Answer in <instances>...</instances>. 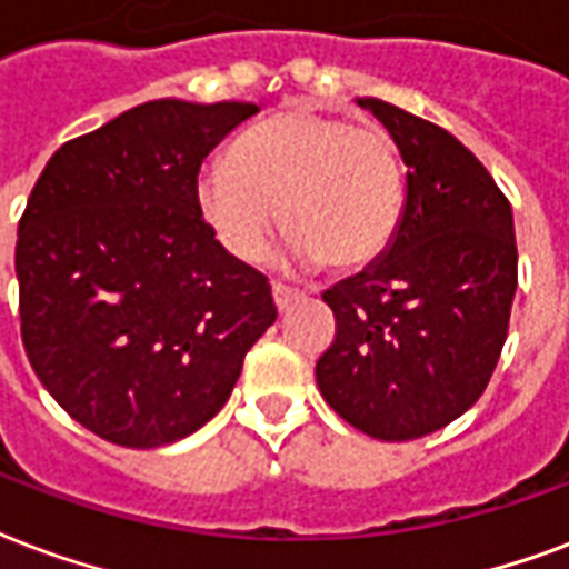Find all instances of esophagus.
<instances>
[{
  "label": "esophagus",
  "mask_w": 569,
  "mask_h": 569,
  "mask_svg": "<svg viewBox=\"0 0 569 569\" xmlns=\"http://www.w3.org/2000/svg\"><path fill=\"white\" fill-rule=\"evenodd\" d=\"M271 295H274V303L280 313H283V310H289V303L301 298V292H298V289H289V286H283V283L271 286Z\"/></svg>",
  "instance_id": "1"
}]
</instances>
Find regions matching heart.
I'll use <instances>...</instances> for the list:
<instances>
[{"label": "heart", "instance_id": "heart-1", "mask_svg": "<svg viewBox=\"0 0 569 569\" xmlns=\"http://www.w3.org/2000/svg\"><path fill=\"white\" fill-rule=\"evenodd\" d=\"M193 199L217 244L238 262L266 256L280 206L298 266L355 271L397 236L406 184L397 142L385 130L298 107L244 130L227 160H208Z\"/></svg>", "mask_w": 569, "mask_h": 569}]
</instances>
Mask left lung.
I'll list each match as a JSON object with an SVG mask.
<instances>
[{"label": "left lung", "instance_id": "1", "mask_svg": "<svg viewBox=\"0 0 569 569\" xmlns=\"http://www.w3.org/2000/svg\"><path fill=\"white\" fill-rule=\"evenodd\" d=\"M406 163L385 253L322 295L337 337L316 363L325 402L372 439L409 441L466 415L489 385L516 295L513 211L439 124L358 98Z\"/></svg>", "mask_w": 569, "mask_h": 569}]
</instances>
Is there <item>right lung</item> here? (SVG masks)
Wrapping results in <instances>:
<instances>
[{"instance_id": "add662e5", "label": "right lung", "mask_w": 569, "mask_h": 569, "mask_svg": "<svg viewBox=\"0 0 569 569\" xmlns=\"http://www.w3.org/2000/svg\"><path fill=\"white\" fill-rule=\"evenodd\" d=\"M256 103L160 98L64 142L17 229L32 370L77 423L160 448L223 409L274 325L271 286L217 244L193 181Z\"/></svg>"}]
</instances>
